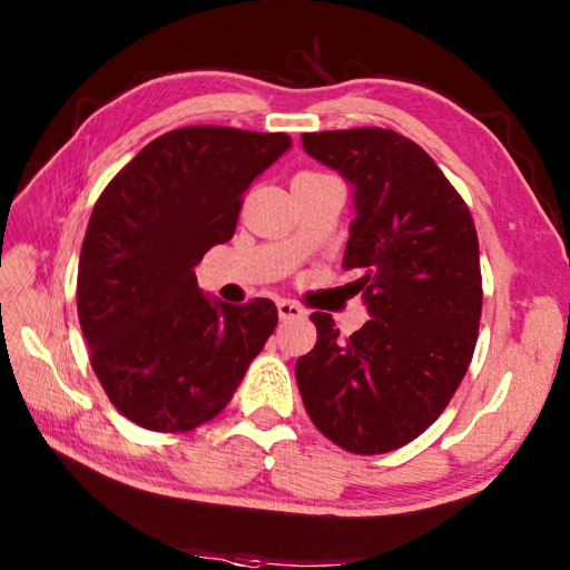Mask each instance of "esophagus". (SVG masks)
Segmentation results:
<instances>
[{"mask_svg": "<svg viewBox=\"0 0 570 570\" xmlns=\"http://www.w3.org/2000/svg\"><path fill=\"white\" fill-rule=\"evenodd\" d=\"M276 308H278V318H282V321H292V318H304L306 316L304 306H298V304H294V301H286V298L278 301Z\"/></svg>", "mask_w": 570, "mask_h": 570, "instance_id": "1", "label": "esophagus"}]
</instances>
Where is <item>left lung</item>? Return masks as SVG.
<instances>
[{
    "label": "left lung",
    "instance_id": "left-lung-1",
    "mask_svg": "<svg viewBox=\"0 0 570 570\" xmlns=\"http://www.w3.org/2000/svg\"><path fill=\"white\" fill-rule=\"evenodd\" d=\"M304 149L355 190L343 266L370 321L341 337L313 313L318 341L296 362L316 429L357 455L411 443L443 414L475 353L482 274L465 200L416 141L362 127L301 135Z\"/></svg>",
    "mask_w": 570,
    "mask_h": 570
}]
</instances>
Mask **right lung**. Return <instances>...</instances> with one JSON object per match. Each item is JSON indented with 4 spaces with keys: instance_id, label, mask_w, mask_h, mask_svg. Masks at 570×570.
Wrapping results in <instances>:
<instances>
[{
    "instance_id": "add662e5",
    "label": "right lung",
    "mask_w": 570,
    "mask_h": 570,
    "mask_svg": "<svg viewBox=\"0 0 570 570\" xmlns=\"http://www.w3.org/2000/svg\"><path fill=\"white\" fill-rule=\"evenodd\" d=\"M292 147L284 131L180 127L149 141L95 203L78 264V318L107 399L137 426L215 419L278 323L269 298L200 294L196 266L233 239L242 200Z\"/></svg>"
}]
</instances>
